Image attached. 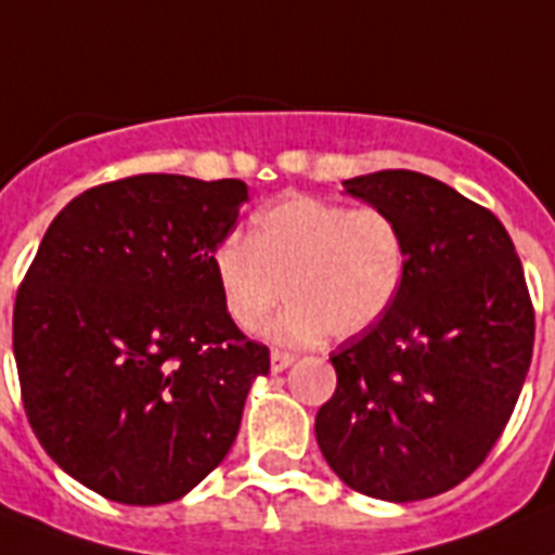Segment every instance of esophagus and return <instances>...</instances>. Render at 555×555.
Returning <instances> with one entry per match:
<instances>
[{"instance_id":"esophagus-1","label":"esophagus","mask_w":555,"mask_h":555,"mask_svg":"<svg viewBox=\"0 0 555 555\" xmlns=\"http://www.w3.org/2000/svg\"><path fill=\"white\" fill-rule=\"evenodd\" d=\"M293 361H296V358H293L291 352L273 349V352H270V372H285Z\"/></svg>"}]
</instances>
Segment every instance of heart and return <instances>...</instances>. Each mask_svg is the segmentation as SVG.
Here are the masks:
<instances>
[{
    "label": "heart",
    "mask_w": 555,
    "mask_h": 555,
    "mask_svg": "<svg viewBox=\"0 0 555 555\" xmlns=\"http://www.w3.org/2000/svg\"><path fill=\"white\" fill-rule=\"evenodd\" d=\"M406 240L384 208L333 199H279L254 217L250 240L228 236L211 268L228 319L245 333L285 299L270 338L287 347L366 333L398 301L406 279Z\"/></svg>",
    "instance_id": "b5f03b06"
}]
</instances>
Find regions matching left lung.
I'll return each instance as SVG.
<instances>
[{"instance_id": "8db88e82", "label": "left lung", "mask_w": 555, "mask_h": 555, "mask_svg": "<svg viewBox=\"0 0 555 555\" xmlns=\"http://www.w3.org/2000/svg\"><path fill=\"white\" fill-rule=\"evenodd\" d=\"M406 240L392 310L330 356L335 395L315 440L352 491L417 502L460 486L500 440L533 356V307L502 222L435 177L344 180Z\"/></svg>"}]
</instances>
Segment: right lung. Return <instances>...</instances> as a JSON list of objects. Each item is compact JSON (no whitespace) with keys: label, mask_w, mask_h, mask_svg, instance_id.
<instances>
[{"label":"right lung","mask_w":555,"mask_h":555,"mask_svg":"<svg viewBox=\"0 0 555 555\" xmlns=\"http://www.w3.org/2000/svg\"><path fill=\"white\" fill-rule=\"evenodd\" d=\"M248 185L138 175L59 211L13 307L27 421L53 463L163 505L225 460L270 352L228 319L211 254Z\"/></svg>","instance_id":"1"}]
</instances>
